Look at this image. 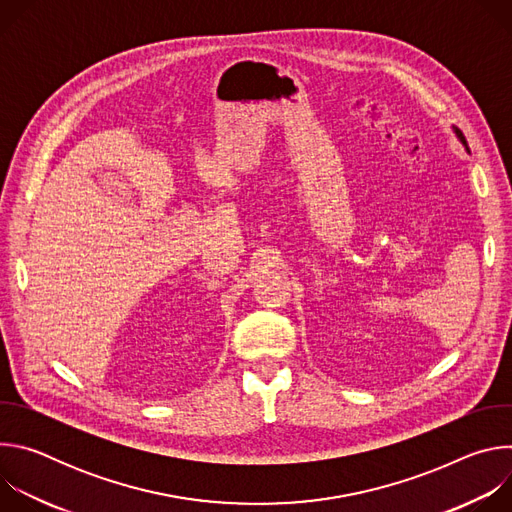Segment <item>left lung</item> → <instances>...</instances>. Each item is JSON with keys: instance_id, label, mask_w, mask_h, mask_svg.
<instances>
[{"instance_id": "8db88e82", "label": "left lung", "mask_w": 512, "mask_h": 512, "mask_svg": "<svg viewBox=\"0 0 512 512\" xmlns=\"http://www.w3.org/2000/svg\"><path fill=\"white\" fill-rule=\"evenodd\" d=\"M454 133H456V135H458V139H460V141H462V143H464V145H466V150H468V141H466V137H464V133H462V131H460V129H458V127H454ZM468 152H470V150H468Z\"/></svg>"}]
</instances>
